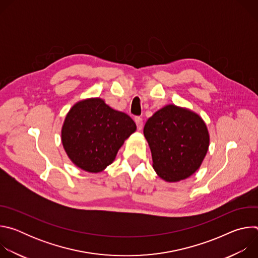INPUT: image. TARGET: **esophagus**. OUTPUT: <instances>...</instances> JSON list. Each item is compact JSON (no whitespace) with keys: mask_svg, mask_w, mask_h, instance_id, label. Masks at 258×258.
Wrapping results in <instances>:
<instances>
[{"mask_svg":"<svg viewBox=\"0 0 258 258\" xmlns=\"http://www.w3.org/2000/svg\"><path fill=\"white\" fill-rule=\"evenodd\" d=\"M135 122H136V124H137V128H138L139 131H141L142 127H143V118L140 117V116H136V117H135Z\"/></svg>","mask_w":258,"mask_h":258,"instance_id":"1","label":"esophagus"}]
</instances>
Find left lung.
<instances>
[{"instance_id":"1","label":"left lung","mask_w":258,"mask_h":258,"mask_svg":"<svg viewBox=\"0 0 258 258\" xmlns=\"http://www.w3.org/2000/svg\"><path fill=\"white\" fill-rule=\"evenodd\" d=\"M153 159V168L166 181L192 175L201 165L209 146L202 118L188 109L166 105L144 126Z\"/></svg>"}]
</instances>
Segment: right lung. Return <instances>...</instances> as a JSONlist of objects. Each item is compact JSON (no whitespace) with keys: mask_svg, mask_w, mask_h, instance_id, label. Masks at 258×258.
<instances>
[{"mask_svg":"<svg viewBox=\"0 0 258 258\" xmlns=\"http://www.w3.org/2000/svg\"><path fill=\"white\" fill-rule=\"evenodd\" d=\"M134 120L100 98L81 101L66 115L62 144L70 160L89 172L102 171L114 160L135 131Z\"/></svg>","mask_w":258,"mask_h":258,"instance_id":"add662e5","label":"right lung"}]
</instances>
